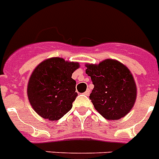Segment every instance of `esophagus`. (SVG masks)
<instances>
[{
	"mask_svg": "<svg viewBox=\"0 0 159 159\" xmlns=\"http://www.w3.org/2000/svg\"><path fill=\"white\" fill-rule=\"evenodd\" d=\"M90 91H90L89 89H87V90H86V91L84 92V94H85L86 95H90Z\"/></svg>",
	"mask_w": 159,
	"mask_h": 159,
	"instance_id": "obj_1",
	"label": "esophagus"
}]
</instances>
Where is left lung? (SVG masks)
<instances>
[{"label":"left lung","instance_id":"left-lung-1","mask_svg":"<svg viewBox=\"0 0 159 159\" xmlns=\"http://www.w3.org/2000/svg\"><path fill=\"white\" fill-rule=\"evenodd\" d=\"M94 88L90 95L95 109L104 118L118 120L133 108L136 99L134 77L124 64L107 59L99 64H86Z\"/></svg>","mask_w":159,"mask_h":159}]
</instances>
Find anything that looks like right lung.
I'll list each match as a JSON object with an SVG mask.
<instances>
[{
    "instance_id": "right-lung-1",
    "label": "right lung",
    "mask_w": 159,
    "mask_h": 159,
    "mask_svg": "<svg viewBox=\"0 0 159 159\" xmlns=\"http://www.w3.org/2000/svg\"><path fill=\"white\" fill-rule=\"evenodd\" d=\"M79 68L77 62L53 57L36 67L28 84V96L35 112L41 117L55 121L73 107L77 94L73 72Z\"/></svg>"
}]
</instances>
